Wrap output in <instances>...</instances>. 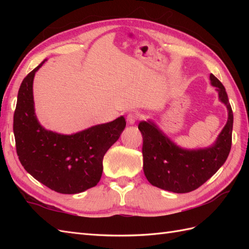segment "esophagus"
<instances>
[{"mask_svg":"<svg viewBox=\"0 0 249 249\" xmlns=\"http://www.w3.org/2000/svg\"><path fill=\"white\" fill-rule=\"evenodd\" d=\"M139 114L138 113H136V112H130V113H128V115H127V123L129 124V125H133V124H135L136 122H137V120L139 119Z\"/></svg>","mask_w":249,"mask_h":249,"instance_id":"1","label":"esophagus"}]
</instances>
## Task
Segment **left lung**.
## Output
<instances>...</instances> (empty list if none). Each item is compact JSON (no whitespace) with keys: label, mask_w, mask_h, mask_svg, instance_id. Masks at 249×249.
<instances>
[{"label":"left lung","mask_w":249,"mask_h":249,"mask_svg":"<svg viewBox=\"0 0 249 249\" xmlns=\"http://www.w3.org/2000/svg\"><path fill=\"white\" fill-rule=\"evenodd\" d=\"M211 84L228 110V120L214 143L204 149L187 150L177 145L152 121H141L138 128L143 138L144 176L153 186L185 194L205 183L224 165L231 150L233 113L226 89L213 73Z\"/></svg>","instance_id":"obj_1"}]
</instances>
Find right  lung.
Returning <instances> with one entry per match:
<instances>
[{"instance_id": "add662e5", "label": "right lung", "mask_w": 249, "mask_h": 249, "mask_svg": "<svg viewBox=\"0 0 249 249\" xmlns=\"http://www.w3.org/2000/svg\"><path fill=\"white\" fill-rule=\"evenodd\" d=\"M34 68L21 83L14 114L16 149L21 165L37 181L60 194H78L96 186L103 160L126 126L124 116L71 135L47 130L36 118Z\"/></svg>"}]
</instances>
